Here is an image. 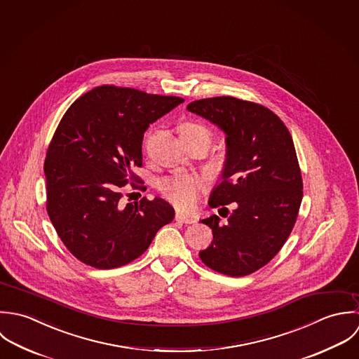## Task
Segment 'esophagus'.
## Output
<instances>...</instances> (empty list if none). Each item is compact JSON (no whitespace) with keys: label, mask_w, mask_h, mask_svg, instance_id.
Instances as JSON below:
<instances>
[{"label":"esophagus","mask_w":359,"mask_h":359,"mask_svg":"<svg viewBox=\"0 0 359 359\" xmlns=\"http://www.w3.org/2000/svg\"><path fill=\"white\" fill-rule=\"evenodd\" d=\"M176 220H177V222H182V223H194V222H196L194 216L184 215V214H182V212H177V214H176Z\"/></svg>","instance_id":"34e87169"}]
</instances>
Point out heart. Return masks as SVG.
Wrapping results in <instances>:
<instances>
[{
    "mask_svg": "<svg viewBox=\"0 0 359 359\" xmlns=\"http://www.w3.org/2000/svg\"><path fill=\"white\" fill-rule=\"evenodd\" d=\"M179 135L184 140L197 143L204 148V151L208 149L212 142V135L208 128L204 125L196 123V122H186L179 128ZM226 168V156L224 154H216L214 155L207 169L211 176L220 177ZM159 189L162 194L173 203L176 207L184 211H190L196 207L200 194L205 190L204 182L196 176H175L168 177L161 182Z\"/></svg>",
    "mask_w": 359,
    "mask_h": 359,
    "instance_id": "1",
    "label": "heart"
}]
</instances>
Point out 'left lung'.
Segmentation results:
<instances>
[{"label":"left lung","mask_w":359,"mask_h":359,"mask_svg":"<svg viewBox=\"0 0 359 359\" xmlns=\"http://www.w3.org/2000/svg\"><path fill=\"white\" fill-rule=\"evenodd\" d=\"M187 109L226 135V168L210 205L220 207L227 222L216 215L201 220L214 240L200 258L219 273L250 275L280 251L299 211L302 179L292 139L278 115L255 102L214 97Z\"/></svg>","instance_id":"obj_1"}]
</instances>
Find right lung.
I'll return each mask as SVG.
<instances>
[{"label": "right lung", "instance_id": "add662e5", "mask_svg": "<svg viewBox=\"0 0 359 359\" xmlns=\"http://www.w3.org/2000/svg\"><path fill=\"white\" fill-rule=\"evenodd\" d=\"M183 101L101 86L65 112L44 162L47 212L83 264L97 269L126 265L173 220V207L159 197L126 205L121 200L128 180L136 177L132 168L143 163L144 132Z\"/></svg>", "mask_w": 359, "mask_h": 359}]
</instances>
